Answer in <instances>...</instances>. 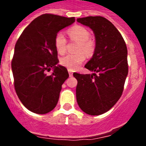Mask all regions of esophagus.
<instances>
[{
    "instance_id": "34e87169",
    "label": "esophagus",
    "mask_w": 146,
    "mask_h": 146,
    "mask_svg": "<svg viewBox=\"0 0 146 146\" xmlns=\"http://www.w3.org/2000/svg\"><path fill=\"white\" fill-rule=\"evenodd\" d=\"M68 72H69V77H72L73 76V72L70 69H68Z\"/></svg>"
}]
</instances>
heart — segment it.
<instances>
[{
	"instance_id": "1",
	"label": "heart",
	"mask_w": 146,
	"mask_h": 146,
	"mask_svg": "<svg viewBox=\"0 0 146 146\" xmlns=\"http://www.w3.org/2000/svg\"><path fill=\"white\" fill-rule=\"evenodd\" d=\"M72 40L79 42L76 54H68L60 59V64L70 70H75L86 59V55H91L94 50L93 41L89 39L90 33L82 26H74L68 31ZM55 46L59 54H64L66 50V39L62 33H57L55 38ZM84 52H82V51Z\"/></svg>"
}]
</instances>
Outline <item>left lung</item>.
<instances>
[{"label": "left lung", "mask_w": 146, "mask_h": 146, "mask_svg": "<svg viewBox=\"0 0 146 146\" xmlns=\"http://www.w3.org/2000/svg\"><path fill=\"white\" fill-rule=\"evenodd\" d=\"M89 27L96 39L94 55L85 67L91 74L74 72L76 97L82 111L91 115L106 113L122 95L128 74L127 48L123 37L111 22L100 16L78 18Z\"/></svg>", "instance_id": "8db88e82"}]
</instances>
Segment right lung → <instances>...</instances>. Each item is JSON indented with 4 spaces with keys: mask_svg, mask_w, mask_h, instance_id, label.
Segmentation results:
<instances>
[{
    "mask_svg": "<svg viewBox=\"0 0 146 146\" xmlns=\"http://www.w3.org/2000/svg\"><path fill=\"white\" fill-rule=\"evenodd\" d=\"M74 22V17L44 14L30 23L18 38L11 69L17 94L30 111L46 114L56 106L69 73L58 64L55 38L60 30ZM51 68L53 73L48 76Z\"/></svg>",
    "mask_w": 146,
    "mask_h": 146,
    "instance_id": "1",
    "label": "right lung"
}]
</instances>
